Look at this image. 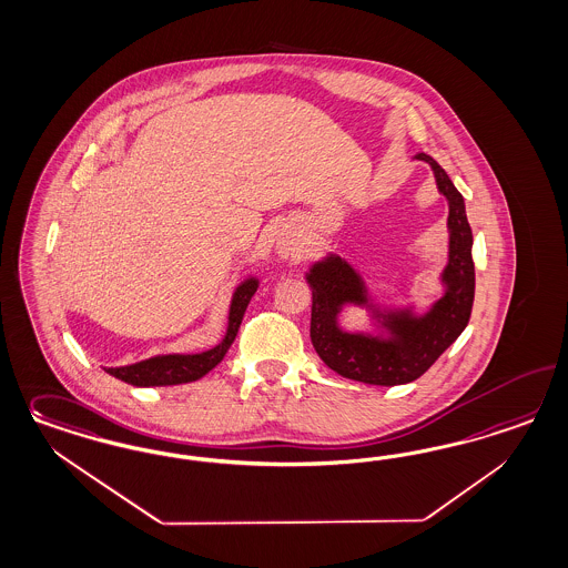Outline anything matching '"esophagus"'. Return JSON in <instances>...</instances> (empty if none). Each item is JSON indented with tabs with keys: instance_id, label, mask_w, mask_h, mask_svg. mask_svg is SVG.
<instances>
[{
	"instance_id": "esophagus-1",
	"label": "esophagus",
	"mask_w": 568,
	"mask_h": 568,
	"mask_svg": "<svg viewBox=\"0 0 568 568\" xmlns=\"http://www.w3.org/2000/svg\"><path fill=\"white\" fill-rule=\"evenodd\" d=\"M294 251V240L293 236H288V234H284V236H280L277 240V244H275V253L280 256H291Z\"/></svg>"
}]
</instances>
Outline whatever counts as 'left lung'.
Instances as JSON below:
<instances>
[{
  "mask_svg": "<svg viewBox=\"0 0 568 568\" xmlns=\"http://www.w3.org/2000/svg\"><path fill=\"white\" fill-rule=\"evenodd\" d=\"M440 194L449 204V258L440 274L443 296L426 313L407 310L381 312L369 303L364 277L343 256H324L307 272L312 286V343L322 362L336 374L366 385H407L433 366L468 326L475 303L473 230L466 220L464 199L445 169L428 156ZM366 306L373 313L376 335L348 333L337 324L347 305Z\"/></svg>",
  "mask_w": 568,
  "mask_h": 568,
  "instance_id": "8db88e82",
  "label": "left lung"
}]
</instances>
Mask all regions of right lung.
<instances>
[{
  "instance_id": "1",
  "label": "right lung",
  "mask_w": 568,
  "mask_h": 568,
  "mask_svg": "<svg viewBox=\"0 0 568 568\" xmlns=\"http://www.w3.org/2000/svg\"><path fill=\"white\" fill-rule=\"evenodd\" d=\"M256 288H258V280L246 277L234 291L230 315H227V332L217 347L194 353V355H180V353L156 355V357H150L144 362L131 364V366L106 367V372L110 376L133 386L183 385V383L199 381L206 372H211L213 367L217 366L225 357L227 348L232 347V343L239 334L244 312H246L253 294L256 293Z\"/></svg>"
}]
</instances>
